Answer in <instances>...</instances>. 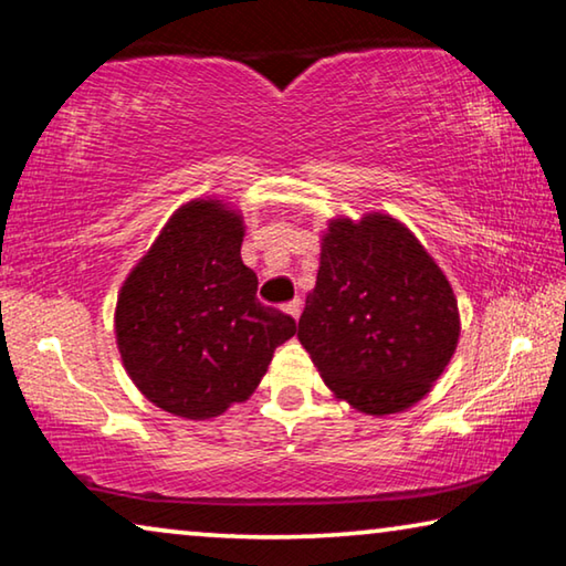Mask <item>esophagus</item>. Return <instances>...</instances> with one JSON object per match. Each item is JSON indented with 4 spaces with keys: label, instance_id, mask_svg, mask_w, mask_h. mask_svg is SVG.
<instances>
[{
    "label": "esophagus",
    "instance_id": "obj_1",
    "mask_svg": "<svg viewBox=\"0 0 566 566\" xmlns=\"http://www.w3.org/2000/svg\"><path fill=\"white\" fill-rule=\"evenodd\" d=\"M284 312H286V315H290L292 319H300V315H302V300L297 297V300L286 302V304H284Z\"/></svg>",
    "mask_w": 566,
    "mask_h": 566
}]
</instances>
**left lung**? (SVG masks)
Masks as SVG:
<instances>
[{
  "label": "left lung",
  "mask_w": 566,
  "mask_h": 566,
  "mask_svg": "<svg viewBox=\"0 0 566 566\" xmlns=\"http://www.w3.org/2000/svg\"><path fill=\"white\" fill-rule=\"evenodd\" d=\"M297 337L332 396L365 416L423 400L459 347L451 282L418 237L382 211L335 217Z\"/></svg>",
  "instance_id": "1"
}]
</instances>
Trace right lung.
<instances>
[{
	"label": "right lung",
	"mask_w": 566,
	"mask_h": 566,
	"mask_svg": "<svg viewBox=\"0 0 566 566\" xmlns=\"http://www.w3.org/2000/svg\"><path fill=\"white\" fill-rule=\"evenodd\" d=\"M244 213L217 196L170 213L115 302V345L133 385L154 406L209 420L256 390L274 349L297 325L256 300L241 262Z\"/></svg>",
	"instance_id": "1"
}]
</instances>
